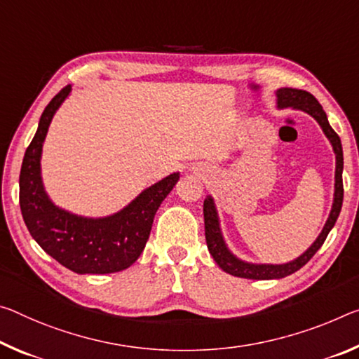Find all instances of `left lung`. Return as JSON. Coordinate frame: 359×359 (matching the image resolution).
I'll return each mask as SVG.
<instances>
[{
	"label": "left lung",
	"instance_id": "obj_1",
	"mask_svg": "<svg viewBox=\"0 0 359 359\" xmlns=\"http://www.w3.org/2000/svg\"><path fill=\"white\" fill-rule=\"evenodd\" d=\"M276 108H292V110L305 111L306 115H310L315 121L320 124L324 135H326L329 144L332 145L334 155H335V174H334V200L331 206V212L327 215L326 224H324L323 230L315 241L311 243V246L306 249L304 254H300L299 257H295L291 262L286 264H255V262H248L238 257V255L230 251L229 244H226L224 233L220 229V219L217 208H215V201L212 196H206L203 206L204 212V231H206V243L208 249L212 259L215 260L222 270L229 275L238 276V278H246V280H281L284 276H289L309 262L313 255L316 254L318 249L323 246V243L326 241L329 231L334 229L335 222L342 209L344 201V184H342V172H344V151H342V142L340 137L335 134V130L331 128V124L327 121L326 111L323 110V107L310 93L302 89H294V88H280L276 89Z\"/></svg>",
	"mask_w": 359,
	"mask_h": 359
}]
</instances>
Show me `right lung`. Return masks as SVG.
Masks as SVG:
<instances>
[{
  "instance_id": "add662e5",
  "label": "right lung",
  "mask_w": 359,
  "mask_h": 359,
  "mask_svg": "<svg viewBox=\"0 0 359 359\" xmlns=\"http://www.w3.org/2000/svg\"><path fill=\"white\" fill-rule=\"evenodd\" d=\"M72 93L68 84L44 108L20 169V210L28 231L43 251L78 275H108L129 269L149 241L153 219L180 172L140 191L118 212L86 217L57 206L43 184L41 155L50 121Z\"/></svg>"
}]
</instances>
